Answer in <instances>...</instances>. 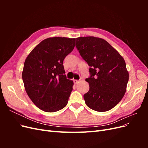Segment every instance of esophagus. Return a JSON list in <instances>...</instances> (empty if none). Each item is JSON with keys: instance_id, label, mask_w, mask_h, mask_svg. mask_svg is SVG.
I'll return each mask as SVG.
<instances>
[{"instance_id": "34e87169", "label": "esophagus", "mask_w": 148, "mask_h": 148, "mask_svg": "<svg viewBox=\"0 0 148 148\" xmlns=\"http://www.w3.org/2000/svg\"><path fill=\"white\" fill-rule=\"evenodd\" d=\"M73 82H74V83L75 84H77L79 82V81H78V80H77V79H73Z\"/></svg>"}]
</instances>
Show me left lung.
I'll return each mask as SVG.
<instances>
[{"label":"left lung","instance_id":"1","mask_svg":"<svg viewBox=\"0 0 148 148\" xmlns=\"http://www.w3.org/2000/svg\"><path fill=\"white\" fill-rule=\"evenodd\" d=\"M76 47L89 68L86 78L89 89L84 94L86 104L106 112L122 100L127 90L129 73L123 57L104 39L94 36L75 39Z\"/></svg>","mask_w":148,"mask_h":148}]
</instances>
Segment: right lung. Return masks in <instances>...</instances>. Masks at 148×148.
<instances>
[{"label":"right lung","mask_w":148,"mask_h":148,"mask_svg":"<svg viewBox=\"0 0 148 148\" xmlns=\"http://www.w3.org/2000/svg\"><path fill=\"white\" fill-rule=\"evenodd\" d=\"M74 47L75 38H49L26 57L22 71L25 89L41 110L54 112L68 103L74 84L66 79L63 61Z\"/></svg>","instance_id":"obj_1"}]
</instances>
